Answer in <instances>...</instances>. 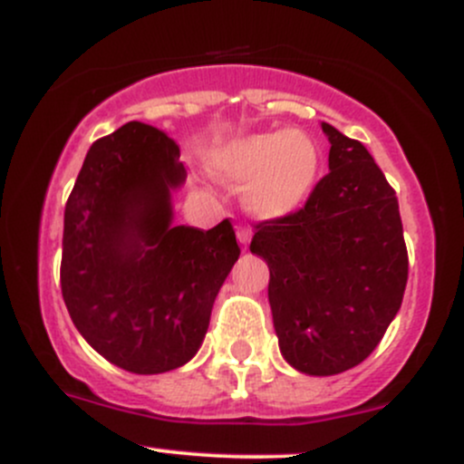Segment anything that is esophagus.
Listing matches in <instances>:
<instances>
[{
    "mask_svg": "<svg viewBox=\"0 0 464 464\" xmlns=\"http://www.w3.org/2000/svg\"><path fill=\"white\" fill-rule=\"evenodd\" d=\"M237 242H239V246L242 248H248V244H250V231L246 227H239L237 228Z\"/></svg>",
    "mask_w": 464,
    "mask_h": 464,
    "instance_id": "34e87169",
    "label": "esophagus"
}]
</instances>
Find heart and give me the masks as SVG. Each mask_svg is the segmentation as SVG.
Masks as SVG:
<instances>
[{
	"instance_id": "heart-1",
	"label": "heart",
	"mask_w": 464,
	"mask_h": 464,
	"mask_svg": "<svg viewBox=\"0 0 464 464\" xmlns=\"http://www.w3.org/2000/svg\"><path fill=\"white\" fill-rule=\"evenodd\" d=\"M209 169L222 185L242 189L250 218L284 220L310 200L321 172V148L296 129L248 132L218 143L209 154Z\"/></svg>"
}]
</instances>
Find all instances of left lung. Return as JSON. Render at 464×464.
<instances>
[{
    "label": "left lung",
    "mask_w": 464,
    "mask_h": 464,
    "mask_svg": "<svg viewBox=\"0 0 464 464\" xmlns=\"http://www.w3.org/2000/svg\"><path fill=\"white\" fill-rule=\"evenodd\" d=\"M329 174L301 211L262 222L250 253L268 264L279 349L305 375L353 369L401 307L408 253L395 191L360 141L321 124Z\"/></svg>",
    "instance_id": "obj_1"
}]
</instances>
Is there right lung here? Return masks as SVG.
<instances>
[{"label":"right lung","instance_id":"add662e5","mask_svg":"<svg viewBox=\"0 0 464 464\" xmlns=\"http://www.w3.org/2000/svg\"><path fill=\"white\" fill-rule=\"evenodd\" d=\"M179 146L129 121L89 148L65 207L61 287L73 324L102 358L137 375L198 353L211 307L239 257L228 220L174 225Z\"/></svg>","mask_w":464,"mask_h":464}]
</instances>
